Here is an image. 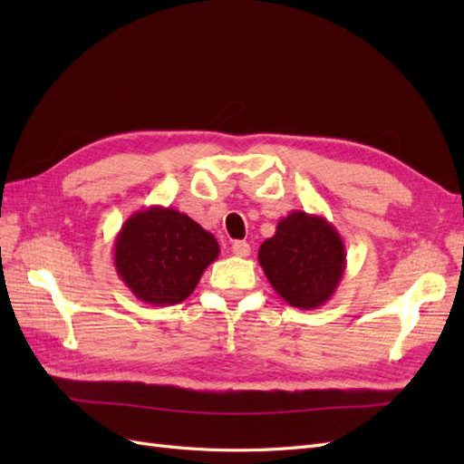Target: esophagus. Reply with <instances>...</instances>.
Wrapping results in <instances>:
<instances>
[{
    "mask_svg": "<svg viewBox=\"0 0 464 464\" xmlns=\"http://www.w3.org/2000/svg\"><path fill=\"white\" fill-rule=\"evenodd\" d=\"M232 254H234L236 257H249L251 247H249L247 242H234V244H232Z\"/></svg>",
    "mask_w": 464,
    "mask_h": 464,
    "instance_id": "obj_1",
    "label": "esophagus"
}]
</instances>
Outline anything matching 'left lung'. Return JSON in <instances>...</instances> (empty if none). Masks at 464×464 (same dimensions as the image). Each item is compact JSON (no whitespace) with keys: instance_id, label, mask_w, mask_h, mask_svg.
Instances as JSON below:
<instances>
[{"instance_id":"1","label":"left lung","mask_w":464,"mask_h":464,"mask_svg":"<svg viewBox=\"0 0 464 464\" xmlns=\"http://www.w3.org/2000/svg\"><path fill=\"white\" fill-rule=\"evenodd\" d=\"M257 259L278 296L300 310L325 305L346 271L339 230L325 217L300 208L278 220L275 236L261 244Z\"/></svg>"}]
</instances>
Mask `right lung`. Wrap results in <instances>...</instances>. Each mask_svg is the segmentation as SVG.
Instances as JSON below:
<instances>
[{"instance_id":"1","label":"right lung","mask_w":464,"mask_h":464,"mask_svg":"<svg viewBox=\"0 0 464 464\" xmlns=\"http://www.w3.org/2000/svg\"><path fill=\"white\" fill-rule=\"evenodd\" d=\"M220 254L217 237L174 207L137 210L114 240V266L133 296L152 305L189 298Z\"/></svg>"}]
</instances>
